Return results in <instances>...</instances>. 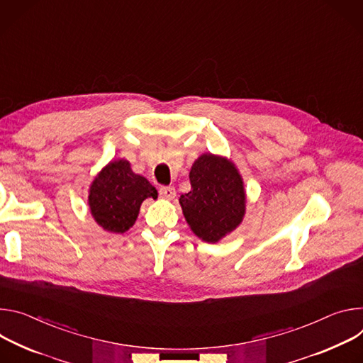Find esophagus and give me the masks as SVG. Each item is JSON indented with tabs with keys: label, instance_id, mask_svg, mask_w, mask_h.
Returning <instances> with one entry per match:
<instances>
[{
	"label": "esophagus",
	"instance_id": "34e87169",
	"mask_svg": "<svg viewBox=\"0 0 363 363\" xmlns=\"http://www.w3.org/2000/svg\"><path fill=\"white\" fill-rule=\"evenodd\" d=\"M160 196L166 199V200H173L176 197V189L174 187H167V186L160 187Z\"/></svg>",
	"mask_w": 363,
	"mask_h": 363
}]
</instances>
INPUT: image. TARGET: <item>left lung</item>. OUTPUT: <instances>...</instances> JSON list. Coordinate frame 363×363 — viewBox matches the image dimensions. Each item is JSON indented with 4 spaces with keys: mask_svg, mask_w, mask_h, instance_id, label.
Returning <instances> with one entry per match:
<instances>
[{
    "mask_svg": "<svg viewBox=\"0 0 363 363\" xmlns=\"http://www.w3.org/2000/svg\"><path fill=\"white\" fill-rule=\"evenodd\" d=\"M189 179L191 190L179 199L184 219L197 238L216 244L244 220V179L230 158L212 152L194 160Z\"/></svg>",
    "mask_w": 363,
    "mask_h": 363,
    "instance_id": "1",
    "label": "left lung"
}]
</instances>
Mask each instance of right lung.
<instances>
[{"mask_svg":"<svg viewBox=\"0 0 363 363\" xmlns=\"http://www.w3.org/2000/svg\"><path fill=\"white\" fill-rule=\"evenodd\" d=\"M148 197H158L155 187L133 172L128 160L116 158L92 180L88 205L94 220L104 230L124 233L134 226L141 203Z\"/></svg>","mask_w":363,"mask_h":363,"instance_id":"right-lung-1","label":"right lung"}]
</instances>
